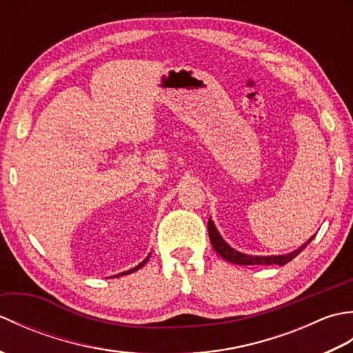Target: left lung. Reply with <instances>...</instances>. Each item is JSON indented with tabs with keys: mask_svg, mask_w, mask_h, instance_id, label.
Masks as SVG:
<instances>
[{
	"mask_svg": "<svg viewBox=\"0 0 353 353\" xmlns=\"http://www.w3.org/2000/svg\"><path fill=\"white\" fill-rule=\"evenodd\" d=\"M208 232H209V238H211V244L214 247V250L219 253L223 259H226L228 262H230V264H236V265H273V264L285 265L288 264L291 259H294L314 238V236L310 238L302 247H299L297 250L287 254H276V256H253V254H245L232 249V247L221 238V235L219 234V230H216L215 224L211 219L208 221Z\"/></svg>",
	"mask_w": 353,
	"mask_h": 353,
	"instance_id": "1",
	"label": "left lung"
}]
</instances>
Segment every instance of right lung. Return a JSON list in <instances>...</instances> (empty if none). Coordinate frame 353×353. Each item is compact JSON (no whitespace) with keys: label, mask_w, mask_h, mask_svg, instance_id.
<instances>
[{"label":"right lung","mask_w":353,"mask_h":353,"mask_svg":"<svg viewBox=\"0 0 353 353\" xmlns=\"http://www.w3.org/2000/svg\"><path fill=\"white\" fill-rule=\"evenodd\" d=\"M150 254H152V253H150ZM150 254H148V256L144 259V261H142L141 262V264H138L137 267H134V268H132V270H127V272H123V273H119V274H117V277H119V276H124V274H130V273H133V272H137V270H139L141 267H144L145 265V262L148 261V258H150Z\"/></svg>","instance_id":"obj_1"}]
</instances>
